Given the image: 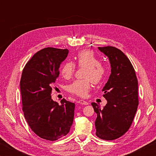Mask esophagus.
<instances>
[{"label":"esophagus","instance_id":"34e87169","mask_svg":"<svg viewBox=\"0 0 156 156\" xmlns=\"http://www.w3.org/2000/svg\"><path fill=\"white\" fill-rule=\"evenodd\" d=\"M78 103H79V104H81V105H89L88 102L84 101V100H78Z\"/></svg>","mask_w":156,"mask_h":156}]
</instances>
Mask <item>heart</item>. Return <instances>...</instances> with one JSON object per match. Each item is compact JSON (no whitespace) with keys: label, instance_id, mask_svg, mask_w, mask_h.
Instances as JSON below:
<instances>
[{"label":"heart","instance_id":"obj_1","mask_svg":"<svg viewBox=\"0 0 156 156\" xmlns=\"http://www.w3.org/2000/svg\"><path fill=\"white\" fill-rule=\"evenodd\" d=\"M76 62L78 67H85L83 80H76L68 86V91L76 96L84 97L90 90L91 81L98 84L105 77V69L90 50H83L75 57ZM76 66L72 62H66L61 67L62 76L65 78H69L75 72Z\"/></svg>","mask_w":156,"mask_h":156}]
</instances>
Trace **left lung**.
<instances>
[{
	"label": "left lung",
	"instance_id": "obj_1",
	"mask_svg": "<svg viewBox=\"0 0 156 156\" xmlns=\"http://www.w3.org/2000/svg\"><path fill=\"white\" fill-rule=\"evenodd\" d=\"M108 57L111 75L102 89L107 103L101 109L92 102L97 113L96 135L113 140L123 136L130 127L138 106V84L135 70L125 54L114 47H98Z\"/></svg>",
	"mask_w": 156,
	"mask_h": 156
}]
</instances>
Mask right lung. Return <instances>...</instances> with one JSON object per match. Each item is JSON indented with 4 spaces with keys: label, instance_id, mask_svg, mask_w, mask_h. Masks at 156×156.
I'll return each mask as SVG.
<instances>
[{
    "label": "right lung",
    "instance_id": "1",
    "mask_svg": "<svg viewBox=\"0 0 156 156\" xmlns=\"http://www.w3.org/2000/svg\"><path fill=\"white\" fill-rule=\"evenodd\" d=\"M69 50L47 47L36 53L23 69L20 88L23 111L31 130L41 138L54 141L69 132L75 104L51 99L52 86L59 76Z\"/></svg>",
    "mask_w": 156,
    "mask_h": 156
}]
</instances>
